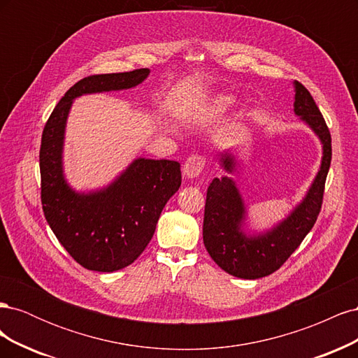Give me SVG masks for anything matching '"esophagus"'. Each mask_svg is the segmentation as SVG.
<instances>
[{
	"instance_id": "obj_1",
	"label": "esophagus",
	"mask_w": 358,
	"mask_h": 358,
	"mask_svg": "<svg viewBox=\"0 0 358 358\" xmlns=\"http://www.w3.org/2000/svg\"><path fill=\"white\" fill-rule=\"evenodd\" d=\"M206 166V158L203 155H191L183 164V175L187 178H197L201 175Z\"/></svg>"
}]
</instances>
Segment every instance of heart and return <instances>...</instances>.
Listing matches in <instances>:
<instances>
[{
	"instance_id": "obj_1",
	"label": "heart",
	"mask_w": 358,
	"mask_h": 358,
	"mask_svg": "<svg viewBox=\"0 0 358 358\" xmlns=\"http://www.w3.org/2000/svg\"><path fill=\"white\" fill-rule=\"evenodd\" d=\"M234 103L231 95H218L212 104V110L215 113H222L227 109H230V106Z\"/></svg>"
}]
</instances>
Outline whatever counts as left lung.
Here are the masks:
<instances>
[{
	"label": "left lung",
	"instance_id": "8db88e82",
	"mask_svg": "<svg viewBox=\"0 0 358 358\" xmlns=\"http://www.w3.org/2000/svg\"><path fill=\"white\" fill-rule=\"evenodd\" d=\"M294 88L296 115L315 131L322 143L321 167L308 196L272 231L248 237L241 229L245 220V206L234 182L227 176L215 178L206 194L204 246L213 262L236 278L258 279L276 272L300 246L321 212L324 187L331 162V136L310 92L297 80ZM220 161L227 171L234 170L236 162L231 154H220Z\"/></svg>",
	"mask_w": 358,
	"mask_h": 358
}]
</instances>
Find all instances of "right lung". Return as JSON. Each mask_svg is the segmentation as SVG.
Wrapping results in <instances>:
<instances>
[{"label":"right lung","instance_id":"add662e5","mask_svg":"<svg viewBox=\"0 0 358 358\" xmlns=\"http://www.w3.org/2000/svg\"><path fill=\"white\" fill-rule=\"evenodd\" d=\"M148 74L149 69H138L83 78L55 106L41 134V206L46 221L76 262L95 272L124 268L145 251L162 209L180 187V164L138 158L107 188L74 192L62 175L67 116L76 96L133 88Z\"/></svg>","mask_w":358,"mask_h":358}]
</instances>
